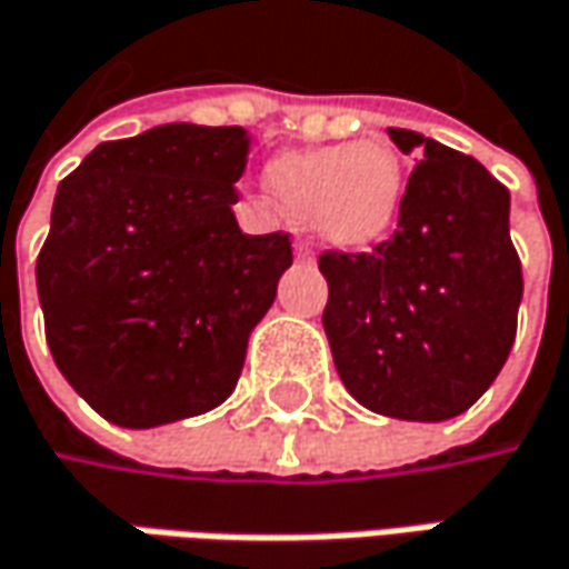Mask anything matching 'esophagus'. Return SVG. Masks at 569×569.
<instances>
[{
    "instance_id": "esophagus-1",
    "label": "esophagus",
    "mask_w": 569,
    "mask_h": 569,
    "mask_svg": "<svg viewBox=\"0 0 569 569\" xmlns=\"http://www.w3.org/2000/svg\"><path fill=\"white\" fill-rule=\"evenodd\" d=\"M296 257H299V260H309V257H312V248H309L306 241H296Z\"/></svg>"
}]
</instances>
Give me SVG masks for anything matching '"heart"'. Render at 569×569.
Wrapping results in <instances>:
<instances>
[{
	"label": "heart",
	"instance_id": "b5f03b06",
	"mask_svg": "<svg viewBox=\"0 0 569 569\" xmlns=\"http://www.w3.org/2000/svg\"><path fill=\"white\" fill-rule=\"evenodd\" d=\"M263 183L289 216L338 251H367L396 228L406 206V167L386 141L277 153Z\"/></svg>",
	"mask_w": 569,
	"mask_h": 569
}]
</instances>
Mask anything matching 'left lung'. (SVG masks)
<instances>
[{
    "instance_id": "1",
    "label": "left lung",
    "mask_w": 569,
    "mask_h": 569,
    "mask_svg": "<svg viewBox=\"0 0 569 569\" xmlns=\"http://www.w3.org/2000/svg\"><path fill=\"white\" fill-rule=\"evenodd\" d=\"M418 163L396 234L370 253L325 251L321 325L341 383L370 412L445 421L499 377L516 341L521 263L509 189L480 160L389 128Z\"/></svg>"
}]
</instances>
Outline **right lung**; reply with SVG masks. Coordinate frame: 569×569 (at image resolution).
I'll list each match as a JSON object with an SVG mask.
<instances>
[{
	"mask_svg": "<svg viewBox=\"0 0 569 569\" xmlns=\"http://www.w3.org/2000/svg\"><path fill=\"white\" fill-rule=\"evenodd\" d=\"M244 128L173 121L106 141L57 186L38 299L57 370L121 428L221 406L292 263L289 234H244L231 206Z\"/></svg>",
	"mask_w": 569,
	"mask_h": 569,
	"instance_id": "1",
	"label": "right lung"
}]
</instances>
